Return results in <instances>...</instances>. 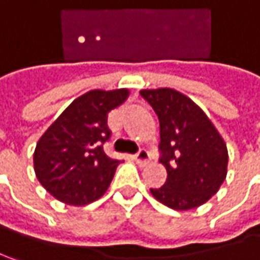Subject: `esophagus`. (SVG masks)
I'll use <instances>...</instances> for the list:
<instances>
[{
	"label": "esophagus",
	"instance_id": "obj_1",
	"mask_svg": "<svg viewBox=\"0 0 260 260\" xmlns=\"http://www.w3.org/2000/svg\"><path fill=\"white\" fill-rule=\"evenodd\" d=\"M134 160L137 161L140 166H145L148 160H150V156H148V153L145 151V150H140L135 156H134Z\"/></svg>",
	"mask_w": 260,
	"mask_h": 260
}]
</instances>
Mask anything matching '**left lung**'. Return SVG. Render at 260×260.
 Segmentation results:
<instances>
[{"mask_svg":"<svg viewBox=\"0 0 260 260\" xmlns=\"http://www.w3.org/2000/svg\"><path fill=\"white\" fill-rule=\"evenodd\" d=\"M160 123V163L165 185L151 196L174 210H191L212 199L226 178L228 150L207 115L187 95L172 88L141 89Z\"/></svg>","mask_w":260,"mask_h":260,"instance_id":"8db88e82","label":"left lung"}]
</instances>
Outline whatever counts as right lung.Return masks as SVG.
I'll use <instances>...</instances> for the list:
<instances>
[{
    "label": "right lung",
    "mask_w": 260,
    "mask_h": 260,
    "mask_svg": "<svg viewBox=\"0 0 260 260\" xmlns=\"http://www.w3.org/2000/svg\"><path fill=\"white\" fill-rule=\"evenodd\" d=\"M129 89H92L72 101L37 143L34 169L54 199L85 206L100 199L120 160L110 159L103 144L110 138L109 113L123 104Z\"/></svg>",
    "instance_id": "add662e5"
}]
</instances>
